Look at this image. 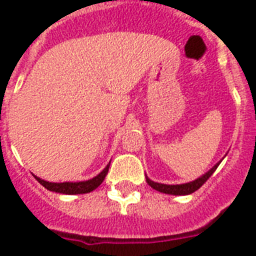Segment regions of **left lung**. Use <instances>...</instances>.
I'll return each mask as SVG.
<instances>
[{"mask_svg": "<svg viewBox=\"0 0 256 256\" xmlns=\"http://www.w3.org/2000/svg\"><path fill=\"white\" fill-rule=\"evenodd\" d=\"M219 164H220V162L218 164H215V166H214L208 172H206L203 176H200V178H198V179L194 180V182H190V183L175 184V186L171 184V186H170V184L156 183V182H152V180L148 179V178H146V183L150 184V187L154 188V190H156V191L163 192V194H170V195H190L192 192L198 191V190L210 179V176L215 172V170H216Z\"/></svg>", "mask_w": 256, "mask_h": 256, "instance_id": "left-lung-1", "label": "left lung"}]
</instances>
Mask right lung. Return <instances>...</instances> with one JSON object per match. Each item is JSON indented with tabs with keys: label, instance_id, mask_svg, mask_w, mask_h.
Returning a JSON list of instances; mask_svg holds the SVG:
<instances>
[{
	"label": "right lung",
	"instance_id": "obj_1",
	"mask_svg": "<svg viewBox=\"0 0 256 256\" xmlns=\"http://www.w3.org/2000/svg\"><path fill=\"white\" fill-rule=\"evenodd\" d=\"M110 164H108L98 175L94 176L93 179L86 180V182H77V183H69V182H65V183H49V182H45V180L40 179L37 176H34V178L41 186H44V187L46 188V190H49V191L58 192V194H65V195L88 194V192L96 190V188L104 182L106 174H108V170H110Z\"/></svg>",
	"mask_w": 256,
	"mask_h": 256
}]
</instances>
